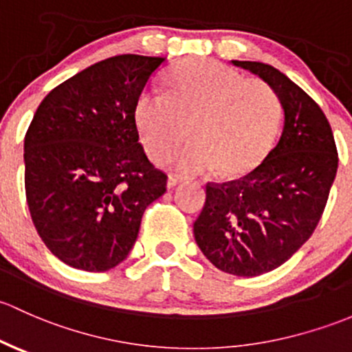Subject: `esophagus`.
<instances>
[{
	"label": "esophagus",
	"mask_w": 352,
	"mask_h": 352,
	"mask_svg": "<svg viewBox=\"0 0 352 352\" xmlns=\"http://www.w3.org/2000/svg\"><path fill=\"white\" fill-rule=\"evenodd\" d=\"M184 181L183 176H177V175H169L168 177V188L176 186V184H181Z\"/></svg>",
	"instance_id": "34e87169"
}]
</instances>
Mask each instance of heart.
Listing matches in <instances>:
<instances>
[{"mask_svg": "<svg viewBox=\"0 0 352 352\" xmlns=\"http://www.w3.org/2000/svg\"><path fill=\"white\" fill-rule=\"evenodd\" d=\"M281 107L261 79L212 59H188L169 72L166 93L146 89L135 101V123L151 157H176L181 171L226 176L251 171L276 137Z\"/></svg>", "mask_w": 352, "mask_h": 352, "instance_id": "1", "label": "heart"}]
</instances>
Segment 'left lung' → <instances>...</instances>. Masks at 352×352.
<instances>
[{
	"instance_id": "left-lung-1",
	"label": "left lung",
	"mask_w": 352,
	"mask_h": 352,
	"mask_svg": "<svg viewBox=\"0 0 352 352\" xmlns=\"http://www.w3.org/2000/svg\"><path fill=\"white\" fill-rule=\"evenodd\" d=\"M273 88L285 111L278 144L241 179L206 183L195 241L206 259L235 276L286 263L314 234L338 173L332 129L317 103L270 64L232 60Z\"/></svg>"
}]
</instances>
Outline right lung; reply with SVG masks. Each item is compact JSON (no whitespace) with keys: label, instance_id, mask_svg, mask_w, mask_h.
I'll list each match as a JSON object with an SVG mask.
<instances>
[{"label":"right lung","instance_id":"add662e5","mask_svg":"<svg viewBox=\"0 0 352 352\" xmlns=\"http://www.w3.org/2000/svg\"><path fill=\"white\" fill-rule=\"evenodd\" d=\"M164 64L135 54L108 57L49 93L25 133V193L43 244L67 266L120 264L168 175L139 142L135 101Z\"/></svg>","mask_w":352,"mask_h":352}]
</instances>
